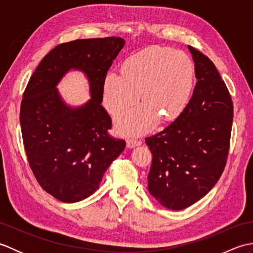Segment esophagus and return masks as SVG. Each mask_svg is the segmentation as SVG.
Returning <instances> with one entry per match:
<instances>
[{
	"mask_svg": "<svg viewBox=\"0 0 253 253\" xmlns=\"http://www.w3.org/2000/svg\"><path fill=\"white\" fill-rule=\"evenodd\" d=\"M126 143H127V148H129V149H132V148H135L137 146H140V144H141V142L136 140V139H127Z\"/></svg>",
	"mask_w": 253,
	"mask_h": 253,
	"instance_id": "1",
	"label": "esophagus"
}]
</instances>
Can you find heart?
<instances>
[{
	"label": "heart",
	"instance_id": "obj_1",
	"mask_svg": "<svg viewBox=\"0 0 253 253\" xmlns=\"http://www.w3.org/2000/svg\"><path fill=\"white\" fill-rule=\"evenodd\" d=\"M191 58L170 47L152 46L128 56L122 73L110 71L103 80V103L112 114L142 103L116 117L123 135H140L157 125L159 117L173 120L186 109L193 88Z\"/></svg>",
	"mask_w": 253,
	"mask_h": 253
}]
</instances>
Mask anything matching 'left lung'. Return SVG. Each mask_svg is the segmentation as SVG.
I'll use <instances>...</instances> for the list:
<instances>
[{
    "label": "left lung",
    "instance_id": "left-lung-1",
    "mask_svg": "<svg viewBox=\"0 0 253 253\" xmlns=\"http://www.w3.org/2000/svg\"><path fill=\"white\" fill-rule=\"evenodd\" d=\"M197 84L189 103L170 125L146 138L152 165L148 189L169 210L190 207L221 177L229 150L233 102L213 62L188 45Z\"/></svg>",
    "mask_w": 253,
    "mask_h": 253
}]
</instances>
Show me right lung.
I'll use <instances>...</instances> for the list:
<instances>
[{
	"mask_svg": "<svg viewBox=\"0 0 253 253\" xmlns=\"http://www.w3.org/2000/svg\"><path fill=\"white\" fill-rule=\"evenodd\" d=\"M125 45L120 37L75 40L42 58L20 105L27 159L38 182L57 200L74 203L98 189L105 170L126 147L109 136L111 117L103 106V80ZM71 70L85 74L90 99L67 105L57 84Z\"/></svg>",
	"mask_w": 253,
	"mask_h": 253,
	"instance_id": "obj_1",
	"label": "right lung"
}]
</instances>
